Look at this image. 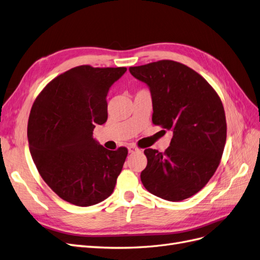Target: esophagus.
Masks as SVG:
<instances>
[{
	"mask_svg": "<svg viewBox=\"0 0 260 260\" xmlns=\"http://www.w3.org/2000/svg\"><path fill=\"white\" fill-rule=\"evenodd\" d=\"M139 149L138 148L135 146V145H128V152L129 153H133V152H136V151H138Z\"/></svg>",
	"mask_w": 260,
	"mask_h": 260,
	"instance_id": "1",
	"label": "esophagus"
}]
</instances>
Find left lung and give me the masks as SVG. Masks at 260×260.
Wrapping results in <instances>:
<instances>
[{
    "label": "left lung",
    "mask_w": 260,
    "mask_h": 260,
    "mask_svg": "<svg viewBox=\"0 0 260 260\" xmlns=\"http://www.w3.org/2000/svg\"><path fill=\"white\" fill-rule=\"evenodd\" d=\"M149 87L152 123L173 132L168 149H146L145 188L169 202L195 195L219 167L226 140L224 109L203 76L182 63L162 60L129 68Z\"/></svg>",
    "instance_id": "8db88e82"
}]
</instances>
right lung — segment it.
Wrapping results in <instances>:
<instances>
[{
	"mask_svg": "<svg viewBox=\"0 0 260 260\" xmlns=\"http://www.w3.org/2000/svg\"><path fill=\"white\" fill-rule=\"evenodd\" d=\"M126 68H74L43 88L29 114L27 136L43 181L63 200L79 207L113 192L127 148L108 150L93 139L108 118L107 95Z\"/></svg>",
	"mask_w": 260,
	"mask_h": 260,
	"instance_id": "right-lung-1",
	"label": "right lung"
}]
</instances>
